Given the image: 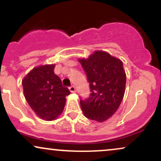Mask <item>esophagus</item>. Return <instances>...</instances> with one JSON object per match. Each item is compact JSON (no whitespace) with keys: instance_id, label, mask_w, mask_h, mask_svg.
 I'll return each mask as SVG.
<instances>
[{"instance_id":"1","label":"esophagus","mask_w":161,"mask_h":161,"mask_svg":"<svg viewBox=\"0 0 161 161\" xmlns=\"http://www.w3.org/2000/svg\"><path fill=\"white\" fill-rule=\"evenodd\" d=\"M69 91H70V92H72V93L75 92V88L73 86H71L69 88Z\"/></svg>"}]
</instances>
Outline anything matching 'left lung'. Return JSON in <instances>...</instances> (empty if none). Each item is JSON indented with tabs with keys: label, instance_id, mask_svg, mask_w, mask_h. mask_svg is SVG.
Listing matches in <instances>:
<instances>
[{
	"label": "left lung",
	"instance_id": "1",
	"mask_svg": "<svg viewBox=\"0 0 161 161\" xmlns=\"http://www.w3.org/2000/svg\"><path fill=\"white\" fill-rule=\"evenodd\" d=\"M79 61L92 92L88 98L80 99L81 108L86 118L103 122L117 111L123 100L126 86L123 63L103 51L94 52Z\"/></svg>",
	"mask_w": 161,
	"mask_h": 161
}]
</instances>
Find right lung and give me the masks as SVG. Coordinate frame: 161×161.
Segmentation results:
<instances>
[{"instance_id": "add662e5", "label": "right lung", "mask_w": 161, "mask_h": 161, "mask_svg": "<svg viewBox=\"0 0 161 161\" xmlns=\"http://www.w3.org/2000/svg\"><path fill=\"white\" fill-rule=\"evenodd\" d=\"M55 64L40 66L30 71L22 80L27 102L40 119L52 121L63 112L66 96L70 92L62 86L54 73Z\"/></svg>"}]
</instances>
